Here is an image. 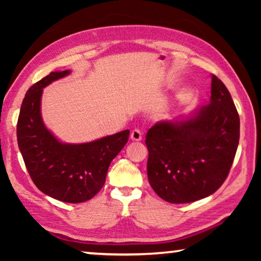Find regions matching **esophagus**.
Listing matches in <instances>:
<instances>
[{"label":"esophagus","instance_id":"1","mask_svg":"<svg viewBox=\"0 0 261 261\" xmlns=\"http://www.w3.org/2000/svg\"><path fill=\"white\" fill-rule=\"evenodd\" d=\"M141 137H143V134H141V131L139 129L132 130L131 135H130V138L134 140V141H140L141 140Z\"/></svg>","mask_w":261,"mask_h":261}]
</instances>
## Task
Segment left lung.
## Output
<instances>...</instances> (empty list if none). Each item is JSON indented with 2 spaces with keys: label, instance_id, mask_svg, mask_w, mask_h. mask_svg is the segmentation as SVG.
Listing matches in <instances>:
<instances>
[{
  "label": "left lung",
  "instance_id": "1",
  "mask_svg": "<svg viewBox=\"0 0 261 261\" xmlns=\"http://www.w3.org/2000/svg\"><path fill=\"white\" fill-rule=\"evenodd\" d=\"M240 141V116L228 88L212 76L211 102L188 117L147 131V176L163 200L185 204L214 193L226 180Z\"/></svg>",
  "mask_w": 261,
  "mask_h": 261
}]
</instances>
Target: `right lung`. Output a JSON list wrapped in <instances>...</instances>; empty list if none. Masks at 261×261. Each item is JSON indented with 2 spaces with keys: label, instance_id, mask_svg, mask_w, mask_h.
<instances>
[{
  "label": "right lung",
  "instance_id": "add662e5",
  "mask_svg": "<svg viewBox=\"0 0 261 261\" xmlns=\"http://www.w3.org/2000/svg\"><path fill=\"white\" fill-rule=\"evenodd\" d=\"M69 73L50 72L29 88L17 122V140L37 188L54 199L78 204L92 199L103 187L110 162L127 143L130 131L84 144L57 139L42 122L41 95L43 87Z\"/></svg>",
  "mask_w": 261,
  "mask_h": 261
}]
</instances>
